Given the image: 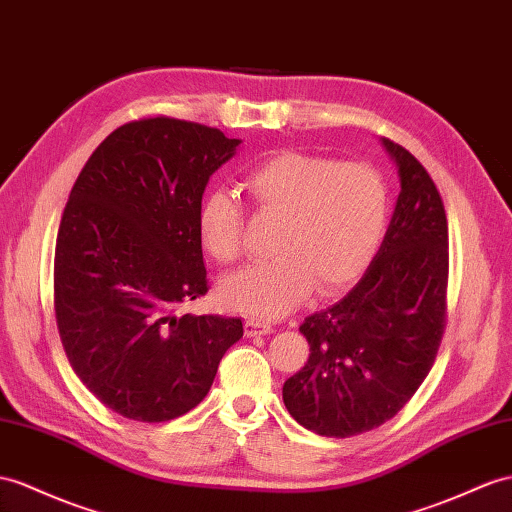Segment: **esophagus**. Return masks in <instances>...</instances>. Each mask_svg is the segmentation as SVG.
<instances>
[{"instance_id":"34e87169","label":"esophagus","mask_w":512,"mask_h":512,"mask_svg":"<svg viewBox=\"0 0 512 512\" xmlns=\"http://www.w3.org/2000/svg\"><path fill=\"white\" fill-rule=\"evenodd\" d=\"M272 331H274L272 324H270V322H264V320H259V318H248V320L244 322V333H246V337L270 335Z\"/></svg>"}]
</instances>
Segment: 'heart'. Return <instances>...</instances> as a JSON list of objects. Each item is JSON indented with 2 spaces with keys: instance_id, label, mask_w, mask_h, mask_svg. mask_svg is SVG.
<instances>
[{
  "instance_id": "1",
  "label": "heart",
  "mask_w": 512,
  "mask_h": 512,
  "mask_svg": "<svg viewBox=\"0 0 512 512\" xmlns=\"http://www.w3.org/2000/svg\"><path fill=\"white\" fill-rule=\"evenodd\" d=\"M244 190L261 216L279 222V257L220 283L225 305L248 316L279 318L303 303L311 285L318 294L342 290L361 277L385 238L389 190L368 164L285 151L253 168ZM199 238L220 264L242 257L244 216L229 192L205 196Z\"/></svg>"
}]
</instances>
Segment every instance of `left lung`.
Segmentation results:
<instances>
[{"instance_id":"left-lung-1","label":"left lung","mask_w":512,"mask_h":512,"mask_svg":"<svg viewBox=\"0 0 512 512\" xmlns=\"http://www.w3.org/2000/svg\"><path fill=\"white\" fill-rule=\"evenodd\" d=\"M400 196L385 240L352 290L300 324L309 359L283 385L298 424L355 437L385 424L424 383L448 318V218L415 155L383 138Z\"/></svg>"}]
</instances>
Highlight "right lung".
Returning a JSON list of instances; mask_svg holds the SVG:
<instances>
[{
	"label": "right lung",
	"mask_w": 512,
	"mask_h": 512,
	"mask_svg": "<svg viewBox=\"0 0 512 512\" xmlns=\"http://www.w3.org/2000/svg\"><path fill=\"white\" fill-rule=\"evenodd\" d=\"M238 144L216 127L147 116L114 129L69 194L54 261L58 333L77 378L127 419L194 409L244 333L240 318L177 313L209 290L199 209Z\"/></svg>",
	"instance_id": "obj_1"
}]
</instances>
